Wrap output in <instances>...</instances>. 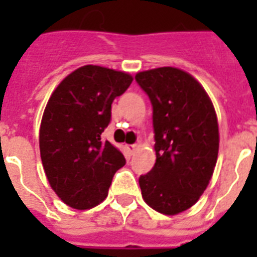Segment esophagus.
I'll list each match as a JSON object with an SVG mask.
<instances>
[{"label": "esophagus", "instance_id": "obj_1", "mask_svg": "<svg viewBox=\"0 0 257 257\" xmlns=\"http://www.w3.org/2000/svg\"><path fill=\"white\" fill-rule=\"evenodd\" d=\"M139 148V145L137 144H131V145H126V149H128V152L131 153V155H133V152L136 151V149Z\"/></svg>", "mask_w": 257, "mask_h": 257}]
</instances>
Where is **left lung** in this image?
Instances as JSON below:
<instances>
[{"instance_id":"1","label":"left lung","mask_w":257,"mask_h":257,"mask_svg":"<svg viewBox=\"0 0 257 257\" xmlns=\"http://www.w3.org/2000/svg\"><path fill=\"white\" fill-rule=\"evenodd\" d=\"M153 108L156 163L139 184L149 207L164 215L187 211L215 171L219 125L211 98L191 74L164 66L136 74Z\"/></svg>"}]
</instances>
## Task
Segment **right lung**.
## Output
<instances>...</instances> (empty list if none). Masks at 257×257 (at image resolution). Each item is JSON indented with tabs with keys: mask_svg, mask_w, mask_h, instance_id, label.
<instances>
[{
	"mask_svg": "<svg viewBox=\"0 0 257 257\" xmlns=\"http://www.w3.org/2000/svg\"><path fill=\"white\" fill-rule=\"evenodd\" d=\"M125 72L85 65L66 76L46 104L40 153L50 187L76 209L104 201L124 155L101 135L110 122L112 102L132 84Z\"/></svg>",
	"mask_w": 257,
	"mask_h": 257,
	"instance_id": "add662e5",
	"label": "right lung"
}]
</instances>
